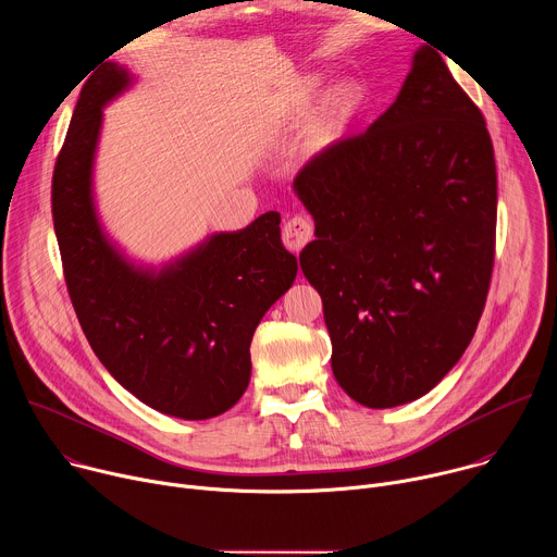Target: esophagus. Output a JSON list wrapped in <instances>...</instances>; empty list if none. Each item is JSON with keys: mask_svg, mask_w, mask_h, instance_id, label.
I'll list each match as a JSON object with an SVG mask.
<instances>
[{"mask_svg": "<svg viewBox=\"0 0 557 557\" xmlns=\"http://www.w3.org/2000/svg\"><path fill=\"white\" fill-rule=\"evenodd\" d=\"M312 240V224L308 218L295 215L282 226V243L288 251H301Z\"/></svg>", "mask_w": 557, "mask_h": 557, "instance_id": "34e87169", "label": "esophagus"}]
</instances>
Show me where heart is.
I'll return each mask as SVG.
<instances>
[{
	"mask_svg": "<svg viewBox=\"0 0 557 557\" xmlns=\"http://www.w3.org/2000/svg\"><path fill=\"white\" fill-rule=\"evenodd\" d=\"M317 88H320V78L308 76L299 84L297 88V97H295V110L299 114H304L314 95ZM361 101V92L352 82H342L335 84L333 88H329L314 110V119H312V134L314 138L320 140H331L333 136L339 134V129L352 119V114L357 112Z\"/></svg>",
	"mask_w": 557,
	"mask_h": 557,
	"instance_id": "obj_1",
	"label": "heart"
}]
</instances>
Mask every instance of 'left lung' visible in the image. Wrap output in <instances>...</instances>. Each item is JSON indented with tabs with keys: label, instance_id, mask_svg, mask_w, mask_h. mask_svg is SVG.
Here are the masks:
<instances>
[{
	"label": "left lung",
	"instance_id": "8db88e82",
	"mask_svg": "<svg viewBox=\"0 0 557 557\" xmlns=\"http://www.w3.org/2000/svg\"><path fill=\"white\" fill-rule=\"evenodd\" d=\"M293 187L314 218L299 267L322 295L337 383L366 408L419 399L462 357L490 293L498 181L483 112L421 46L396 101Z\"/></svg>",
	"mask_w": 557,
	"mask_h": 557
}]
</instances>
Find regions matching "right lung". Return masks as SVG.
<instances>
[{
  "label": "right lung",
  "mask_w": 557,
  "mask_h": 557,
  "mask_svg": "<svg viewBox=\"0 0 557 557\" xmlns=\"http://www.w3.org/2000/svg\"><path fill=\"white\" fill-rule=\"evenodd\" d=\"M129 84L108 61L78 95L52 174V222L70 301L95 355L145 406L187 421L233 408L251 379V339L297 275L280 213L218 233L158 275L106 240L90 194L103 106Z\"/></svg>",
  "instance_id": "1"
}]
</instances>
